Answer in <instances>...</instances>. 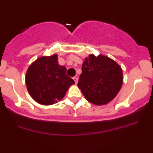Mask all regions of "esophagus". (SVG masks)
<instances>
[{"mask_svg":"<svg viewBox=\"0 0 153 153\" xmlns=\"http://www.w3.org/2000/svg\"><path fill=\"white\" fill-rule=\"evenodd\" d=\"M73 80H74V81H75V84L78 83V77H74V78H73Z\"/></svg>","mask_w":153,"mask_h":153,"instance_id":"34e87169","label":"esophagus"}]
</instances>
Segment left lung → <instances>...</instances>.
<instances>
[{"label": "left lung", "instance_id": "1", "mask_svg": "<svg viewBox=\"0 0 153 153\" xmlns=\"http://www.w3.org/2000/svg\"><path fill=\"white\" fill-rule=\"evenodd\" d=\"M123 82V70L113 59L91 54L85 58L78 86L88 101L95 105L110 102Z\"/></svg>", "mask_w": 153, "mask_h": 153}]
</instances>
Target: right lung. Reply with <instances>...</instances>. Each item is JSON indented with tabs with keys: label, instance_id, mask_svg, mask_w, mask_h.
<instances>
[{
	"label": "right lung",
	"instance_id": "1",
	"mask_svg": "<svg viewBox=\"0 0 153 153\" xmlns=\"http://www.w3.org/2000/svg\"><path fill=\"white\" fill-rule=\"evenodd\" d=\"M25 84L35 101L51 105L61 100L74 80L66 75V68L60 65L58 55L43 56L29 66L25 75Z\"/></svg>",
	"mask_w": 153,
	"mask_h": 153
}]
</instances>
